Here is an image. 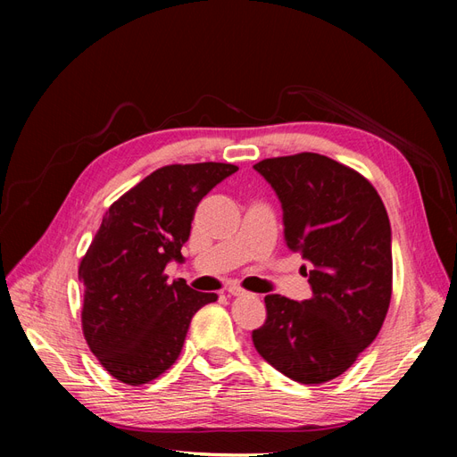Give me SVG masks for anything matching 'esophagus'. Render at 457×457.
<instances>
[{
    "label": "esophagus",
    "mask_w": 457,
    "mask_h": 457,
    "mask_svg": "<svg viewBox=\"0 0 457 457\" xmlns=\"http://www.w3.org/2000/svg\"><path fill=\"white\" fill-rule=\"evenodd\" d=\"M227 292L230 294V295H234V297H242V295H247V292H244V289L240 287V286H230Z\"/></svg>",
    "instance_id": "34e87169"
}]
</instances>
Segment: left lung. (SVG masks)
Instances as JSON below:
<instances>
[{"label": "left lung", "instance_id": "8db88e82", "mask_svg": "<svg viewBox=\"0 0 457 457\" xmlns=\"http://www.w3.org/2000/svg\"><path fill=\"white\" fill-rule=\"evenodd\" d=\"M253 170L282 204L287 250L312 265L311 299L265 297L267 320L253 329V345L297 383L336 379L378 337L389 311V215L370 181L328 156L303 152Z\"/></svg>", "mask_w": 457, "mask_h": 457}]
</instances>
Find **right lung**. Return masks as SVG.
<instances>
[{
	"label": "right lung",
	"mask_w": 457,
	"mask_h": 457,
	"mask_svg": "<svg viewBox=\"0 0 457 457\" xmlns=\"http://www.w3.org/2000/svg\"><path fill=\"white\" fill-rule=\"evenodd\" d=\"M232 163L165 165L108 207L78 276L84 282L81 326L91 353L110 376L143 385L170 370L183 351L192 316L217 294L185 280L168 284L200 200L227 177Z\"/></svg>",
	"instance_id": "right-lung-1"
}]
</instances>
